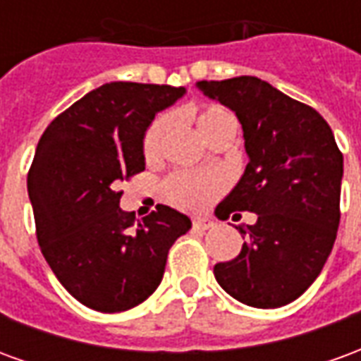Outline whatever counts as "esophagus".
I'll list each match as a JSON object with an SVG mask.
<instances>
[{
  "label": "esophagus",
  "mask_w": 361,
  "mask_h": 361,
  "mask_svg": "<svg viewBox=\"0 0 361 361\" xmlns=\"http://www.w3.org/2000/svg\"><path fill=\"white\" fill-rule=\"evenodd\" d=\"M216 226V222L212 219H195L193 220V228L195 230H201V232H204V230H211V228Z\"/></svg>",
  "instance_id": "1"
}]
</instances>
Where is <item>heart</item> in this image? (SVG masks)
<instances>
[{
	"instance_id": "heart-1",
	"label": "heart",
	"mask_w": 361,
	"mask_h": 361,
	"mask_svg": "<svg viewBox=\"0 0 361 361\" xmlns=\"http://www.w3.org/2000/svg\"><path fill=\"white\" fill-rule=\"evenodd\" d=\"M188 116L195 123L197 131L204 141L222 126L235 123L234 116L226 108L216 106V104L189 110ZM168 127H170V121L166 118L157 119L149 127V131L145 135V141H142L145 157L152 158L160 152L166 133H168ZM222 189H224V178L216 172H180L173 173L172 178L166 181L168 199L173 204H178L181 209H189V211L204 209L207 204L212 203L214 197L222 193Z\"/></svg>"
}]
</instances>
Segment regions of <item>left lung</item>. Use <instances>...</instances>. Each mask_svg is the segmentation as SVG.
<instances>
[{
	"instance_id": "1",
	"label": "left lung",
	"mask_w": 361,
	"mask_h": 361,
	"mask_svg": "<svg viewBox=\"0 0 361 361\" xmlns=\"http://www.w3.org/2000/svg\"><path fill=\"white\" fill-rule=\"evenodd\" d=\"M197 89L234 111L250 158L214 214H257L240 228V255L216 263L214 279L251 307L286 305L313 284L336 240L344 164L333 131L311 106L257 77L199 81Z\"/></svg>"
}]
</instances>
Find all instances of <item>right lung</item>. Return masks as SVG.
Returning a JSON list of instances; mask_svg holds the SVG:
<instances>
[{
	"mask_svg": "<svg viewBox=\"0 0 361 361\" xmlns=\"http://www.w3.org/2000/svg\"><path fill=\"white\" fill-rule=\"evenodd\" d=\"M183 87L106 82L51 121L38 141L27 188L44 259L75 300L118 313L162 282L172 243L191 220L158 204L135 222L119 183L145 170L142 139Z\"/></svg>",
	"mask_w": 361,
	"mask_h": 361,
	"instance_id": "1",
	"label": "right lung"
}]
</instances>
